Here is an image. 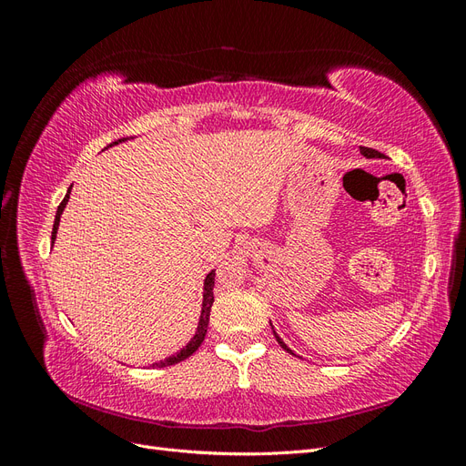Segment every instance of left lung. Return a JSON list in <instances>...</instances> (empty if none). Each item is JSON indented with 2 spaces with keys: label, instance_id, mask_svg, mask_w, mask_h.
I'll list each match as a JSON object with an SVG mask.
<instances>
[{
  "label": "left lung",
  "instance_id": "obj_1",
  "mask_svg": "<svg viewBox=\"0 0 466 466\" xmlns=\"http://www.w3.org/2000/svg\"><path fill=\"white\" fill-rule=\"evenodd\" d=\"M361 149V153L365 155V157H368V159H373V157H380V155H383V153H379L377 149H371V147H360ZM276 334V332H274ZM276 340H278V344L281 346V348H284L286 351H289V354H293V351L284 344V342H281V338L276 334Z\"/></svg>",
  "mask_w": 466,
  "mask_h": 466
}]
</instances>
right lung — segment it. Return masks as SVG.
<instances>
[{"instance_id": "add662e5", "label": "right lung", "mask_w": 466, "mask_h": 466, "mask_svg": "<svg viewBox=\"0 0 466 466\" xmlns=\"http://www.w3.org/2000/svg\"><path fill=\"white\" fill-rule=\"evenodd\" d=\"M118 142H124V139H118ZM118 142H115V144H118ZM110 146H112V144H110ZM67 198H69V194H66V198H64L62 204L58 206V211H56L54 229H52V243H54V238H56V231H58L60 216H62V211H64V208H66V204H67ZM214 281H216V272H209V274L206 276V284H204V303H202V315H200V322H198V330H196V334H194V338L190 340V344H188L187 348H182L177 356L167 358V360H163V361H159V363H153V368H167V365H175V363H178V361H182V360L190 358V356L194 354V351L200 348V344L204 342V338H206V332H208L211 303H214Z\"/></svg>"}]
</instances>
